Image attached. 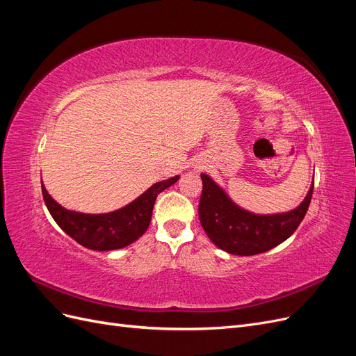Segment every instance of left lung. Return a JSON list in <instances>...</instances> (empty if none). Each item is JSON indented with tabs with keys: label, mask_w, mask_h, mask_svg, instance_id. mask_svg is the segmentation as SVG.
Returning a JSON list of instances; mask_svg holds the SVG:
<instances>
[{
	"label": "left lung",
	"mask_w": 356,
	"mask_h": 356,
	"mask_svg": "<svg viewBox=\"0 0 356 356\" xmlns=\"http://www.w3.org/2000/svg\"><path fill=\"white\" fill-rule=\"evenodd\" d=\"M200 177L203 184L199 202L202 227L220 250L234 255L261 254L286 241L303 221L314 193L312 182L306 199L298 208L285 213L255 215L233 203L207 174Z\"/></svg>",
	"instance_id": "8db88e82"
}]
</instances>
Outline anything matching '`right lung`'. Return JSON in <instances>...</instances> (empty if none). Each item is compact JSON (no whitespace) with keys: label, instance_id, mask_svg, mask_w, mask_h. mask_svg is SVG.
Masks as SVG:
<instances>
[{"label":"right lung","instance_id":"right-lung-1","mask_svg":"<svg viewBox=\"0 0 356 356\" xmlns=\"http://www.w3.org/2000/svg\"><path fill=\"white\" fill-rule=\"evenodd\" d=\"M178 175L156 182L141 196L124 208L108 213H81L62 208L41 186L46 207L59 227L68 236L93 251L120 250L141 238L152 221L157 196L165 188L175 184Z\"/></svg>","mask_w":356,"mask_h":356}]
</instances>
